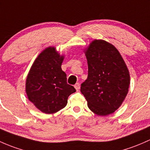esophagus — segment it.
I'll use <instances>...</instances> for the list:
<instances>
[{"mask_svg": "<svg viewBox=\"0 0 150 150\" xmlns=\"http://www.w3.org/2000/svg\"><path fill=\"white\" fill-rule=\"evenodd\" d=\"M74 87H75V89H76V91L79 90V89H80V84H79V83H76V84L74 85Z\"/></svg>", "mask_w": 150, "mask_h": 150, "instance_id": "obj_1", "label": "esophagus"}]
</instances>
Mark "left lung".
I'll return each mask as SVG.
<instances>
[{
	"label": "left lung",
	"instance_id": "1",
	"mask_svg": "<svg viewBox=\"0 0 150 150\" xmlns=\"http://www.w3.org/2000/svg\"><path fill=\"white\" fill-rule=\"evenodd\" d=\"M88 64L87 79L81 92L88 108L96 115L105 116L119 108L130 84V74L124 60L113 45L95 40L84 49Z\"/></svg>",
	"mask_w": 150,
	"mask_h": 150
}]
</instances>
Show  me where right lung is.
Returning <instances> with one entry per match:
<instances>
[{
  "label": "right lung",
  "instance_id": "add662e5",
  "mask_svg": "<svg viewBox=\"0 0 150 150\" xmlns=\"http://www.w3.org/2000/svg\"><path fill=\"white\" fill-rule=\"evenodd\" d=\"M64 59V55L55 47H47L37 57L27 76V98L44 113H55L64 108L69 95L76 92L67 84L66 74L61 69Z\"/></svg>",
  "mask_w": 150,
  "mask_h": 150
}]
</instances>
